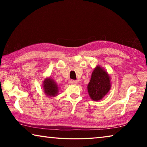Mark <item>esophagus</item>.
<instances>
[{"label": "esophagus", "mask_w": 147, "mask_h": 147, "mask_svg": "<svg viewBox=\"0 0 147 147\" xmlns=\"http://www.w3.org/2000/svg\"><path fill=\"white\" fill-rule=\"evenodd\" d=\"M70 82L72 84H78V81L74 80H71L70 81Z\"/></svg>", "instance_id": "obj_1"}]
</instances>
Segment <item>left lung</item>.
<instances>
[{
  "instance_id": "1",
  "label": "left lung",
  "mask_w": 147,
  "mask_h": 147,
  "mask_svg": "<svg viewBox=\"0 0 147 147\" xmlns=\"http://www.w3.org/2000/svg\"><path fill=\"white\" fill-rule=\"evenodd\" d=\"M110 88V78L108 74L100 66H97L92 73L88 86L89 96L93 100H100L109 91Z\"/></svg>"
}]
</instances>
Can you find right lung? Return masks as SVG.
<instances>
[{"mask_svg":"<svg viewBox=\"0 0 147 147\" xmlns=\"http://www.w3.org/2000/svg\"><path fill=\"white\" fill-rule=\"evenodd\" d=\"M44 92L49 96H56L58 92V88L53 79L47 78L43 82Z\"/></svg>","mask_w":147,"mask_h":147,"instance_id":"right-lung-1","label":"right lung"}]
</instances>
